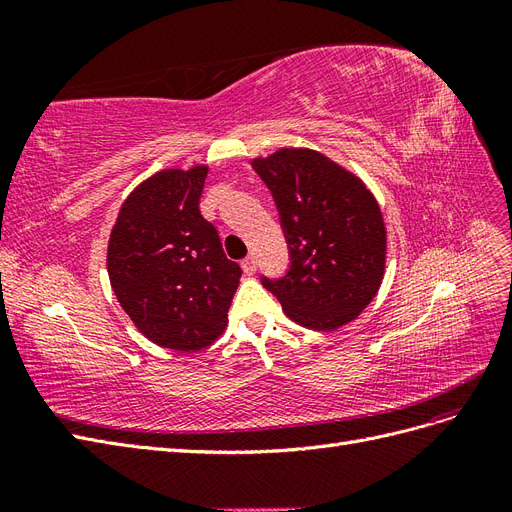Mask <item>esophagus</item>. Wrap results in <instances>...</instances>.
<instances>
[{
    "mask_svg": "<svg viewBox=\"0 0 512 512\" xmlns=\"http://www.w3.org/2000/svg\"><path fill=\"white\" fill-rule=\"evenodd\" d=\"M241 267H243L245 275H254V273H256V258H254V256H247V258L241 262Z\"/></svg>",
    "mask_w": 512,
    "mask_h": 512,
    "instance_id": "34e87169",
    "label": "esophagus"
}]
</instances>
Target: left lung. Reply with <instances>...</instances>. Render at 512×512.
I'll return each mask as SVG.
<instances>
[{"instance_id": "left-lung-1", "label": "left lung", "mask_w": 512, "mask_h": 512, "mask_svg": "<svg viewBox=\"0 0 512 512\" xmlns=\"http://www.w3.org/2000/svg\"><path fill=\"white\" fill-rule=\"evenodd\" d=\"M252 166L275 198L292 260L284 280L262 284L301 327H346L384 280L386 226L376 196L316 149L280 147Z\"/></svg>"}]
</instances>
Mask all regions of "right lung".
Instances as JSON below:
<instances>
[{
  "label": "right lung",
  "mask_w": 512,
  "mask_h": 512,
  "mask_svg": "<svg viewBox=\"0 0 512 512\" xmlns=\"http://www.w3.org/2000/svg\"><path fill=\"white\" fill-rule=\"evenodd\" d=\"M207 164L164 168L123 200L106 269L123 312L149 342L177 352L211 346L228 324L241 267L200 213Z\"/></svg>",
  "instance_id": "1"
}]
</instances>
